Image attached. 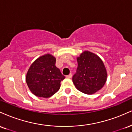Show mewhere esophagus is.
<instances>
[{
	"label": "esophagus",
	"mask_w": 132,
	"mask_h": 132,
	"mask_svg": "<svg viewBox=\"0 0 132 132\" xmlns=\"http://www.w3.org/2000/svg\"><path fill=\"white\" fill-rule=\"evenodd\" d=\"M71 77H72V74H69V75L66 76V78H68V79H70V78H71Z\"/></svg>",
	"instance_id": "34e87169"
}]
</instances>
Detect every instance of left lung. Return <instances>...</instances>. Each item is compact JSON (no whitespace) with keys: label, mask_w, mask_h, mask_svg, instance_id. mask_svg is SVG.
I'll list each match as a JSON object with an SVG mask.
<instances>
[{"label":"left lung","mask_w":132,"mask_h":132,"mask_svg":"<svg viewBox=\"0 0 132 132\" xmlns=\"http://www.w3.org/2000/svg\"><path fill=\"white\" fill-rule=\"evenodd\" d=\"M77 72L72 77L76 88L87 95L94 94L103 88L107 71L102 60L96 54L84 51L77 58Z\"/></svg>","instance_id":"1"}]
</instances>
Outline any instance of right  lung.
Here are the masks:
<instances>
[{
  "mask_svg": "<svg viewBox=\"0 0 132 132\" xmlns=\"http://www.w3.org/2000/svg\"><path fill=\"white\" fill-rule=\"evenodd\" d=\"M56 58L49 53L37 58L26 73V82L35 96L49 98L58 91L61 81L65 79L55 66Z\"/></svg>",
  "mask_w": 132,
  "mask_h": 132,
  "instance_id": "add662e5",
  "label": "right lung"
}]
</instances>
